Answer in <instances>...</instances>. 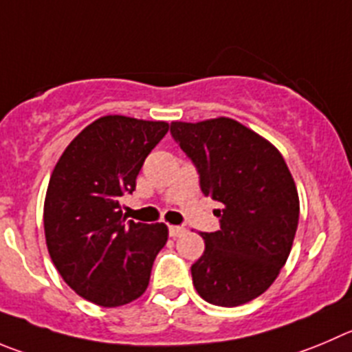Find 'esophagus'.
<instances>
[{
	"mask_svg": "<svg viewBox=\"0 0 352 352\" xmlns=\"http://www.w3.org/2000/svg\"><path fill=\"white\" fill-rule=\"evenodd\" d=\"M168 232L172 238H179V236H182L186 232V228H182V226H170Z\"/></svg>",
	"mask_w": 352,
	"mask_h": 352,
	"instance_id": "esophagus-1",
	"label": "esophagus"
}]
</instances>
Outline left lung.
Listing matches in <instances>:
<instances>
[{
	"label": "left lung",
	"instance_id": "8db88e82",
	"mask_svg": "<svg viewBox=\"0 0 352 352\" xmlns=\"http://www.w3.org/2000/svg\"><path fill=\"white\" fill-rule=\"evenodd\" d=\"M172 137L191 157L203 195L221 205V229L201 232L205 252L192 264L199 297L222 307L264 294L290 255L298 192L283 156L231 118L173 121Z\"/></svg>",
	"mask_w": 352,
	"mask_h": 352
}]
</instances>
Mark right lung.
<instances>
[{"label": "right lung", "mask_w": 352, "mask_h": 352, "mask_svg": "<svg viewBox=\"0 0 352 352\" xmlns=\"http://www.w3.org/2000/svg\"><path fill=\"white\" fill-rule=\"evenodd\" d=\"M166 131V121L102 116L74 137L52 172L43 212L48 254L65 283L102 307L146 292L168 239L163 222H126L121 212V196L135 191L147 154Z\"/></svg>", "instance_id": "add662e5"}]
</instances>
